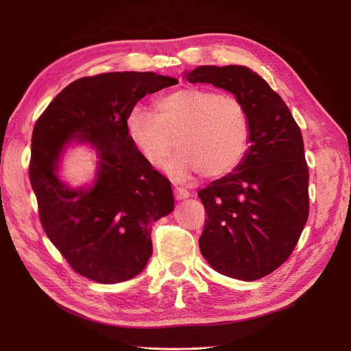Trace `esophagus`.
<instances>
[{
	"label": "esophagus",
	"instance_id": "obj_1",
	"mask_svg": "<svg viewBox=\"0 0 351 351\" xmlns=\"http://www.w3.org/2000/svg\"><path fill=\"white\" fill-rule=\"evenodd\" d=\"M190 196V193L187 192L186 189H182V187H177L176 190H174V197L177 199V200H184V199H187Z\"/></svg>",
	"mask_w": 351,
	"mask_h": 351
}]
</instances>
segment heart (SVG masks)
Here are the masks:
<instances>
[{"label":"heart","mask_w":351,"mask_h":351,"mask_svg":"<svg viewBox=\"0 0 351 351\" xmlns=\"http://www.w3.org/2000/svg\"><path fill=\"white\" fill-rule=\"evenodd\" d=\"M125 130L143 158L165 165L167 176L184 182L196 173L209 178L227 176L246 156L250 141L249 114L241 101L200 88H182L164 95L155 114L134 107L125 117Z\"/></svg>","instance_id":"1"}]
</instances>
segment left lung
Segmentation results:
<instances>
[{"label": "left lung", "instance_id": "obj_1", "mask_svg": "<svg viewBox=\"0 0 351 351\" xmlns=\"http://www.w3.org/2000/svg\"><path fill=\"white\" fill-rule=\"evenodd\" d=\"M183 77L231 92L250 120L240 165L197 192L208 214L202 256L230 278L267 277L289 259L309 215L302 132L280 95L249 67L199 66Z\"/></svg>", "mask_w": 351, "mask_h": 351}]
</instances>
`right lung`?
I'll list each match as a JSON object with an SVG mask.
<instances>
[{"instance_id": "right-lung-1", "label": "right lung", "mask_w": 351, "mask_h": 351, "mask_svg": "<svg viewBox=\"0 0 351 351\" xmlns=\"http://www.w3.org/2000/svg\"><path fill=\"white\" fill-rule=\"evenodd\" d=\"M151 71H114L70 83L42 114L32 134L30 184L48 239L77 274L101 284L139 275L152 256V224L171 214V183L127 134L125 117L146 95L177 84ZM97 156L89 184L59 176L70 147Z\"/></svg>"}]
</instances>
